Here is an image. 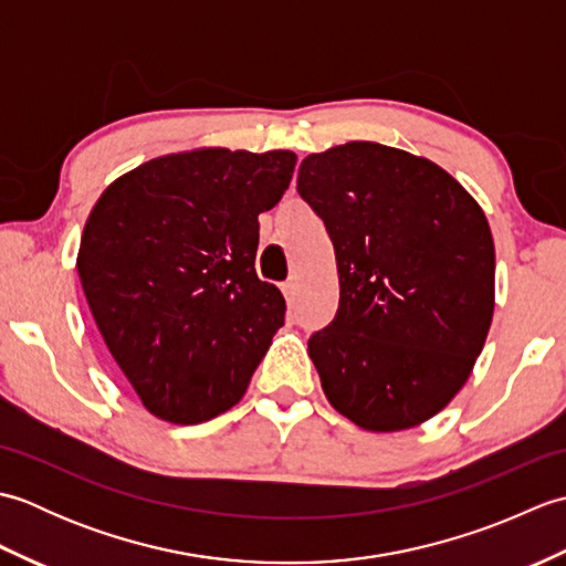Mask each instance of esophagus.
<instances>
[{"label": "esophagus", "instance_id": "1", "mask_svg": "<svg viewBox=\"0 0 566 566\" xmlns=\"http://www.w3.org/2000/svg\"><path fill=\"white\" fill-rule=\"evenodd\" d=\"M282 292H284V296H286V304H294L296 302V294H298V284L294 282V280H290L286 282L284 286H282Z\"/></svg>", "mask_w": 566, "mask_h": 566}]
</instances>
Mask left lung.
<instances>
[{
    "mask_svg": "<svg viewBox=\"0 0 566 566\" xmlns=\"http://www.w3.org/2000/svg\"><path fill=\"white\" fill-rule=\"evenodd\" d=\"M296 189L338 262V314L308 340L326 399L371 432L426 423L464 387L494 316L482 207L436 163L369 140L308 155Z\"/></svg>",
    "mask_w": 566,
    "mask_h": 566,
    "instance_id": "1",
    "label": "left lung"
}]
</instances>
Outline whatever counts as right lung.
Masks as SVG:
<instances>
[{"instance_id": "right-lung-1", "label": "right lung", "mask_w": 566, "mask_h": 566, "mask_svg": "<svg viewBox=\"0 0 566 566\" xmlns=\"http://www.w3.org/2000/svg\"><path fill=\"white\" fill-rule=\"evenodd\" d=\"M294 165L292 150L172 153L94 203L80 282L153 416L195 426L243 399L286 311L282 292L258 280V216L282 199Z\"/></svg>"}]
</instances>
